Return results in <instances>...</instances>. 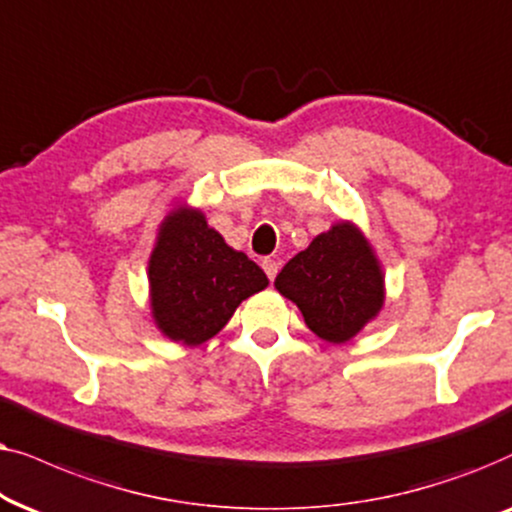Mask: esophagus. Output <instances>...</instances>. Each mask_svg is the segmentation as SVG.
Masks as SVG:
<instances>
[{
  "instance_id": "esophagus-1",
  "label": "esophagus",
  "mask_w": 512,
  "mask_h": 512,
  "mask_svg": "<svg viewBox=\"0 0 512 512\" xmlns=\"http://www.w3.org/2000/svg\"><path fill=\"white\" fill-rule=\"evenodd\" d=\"M262 269L267 271L269 281H274L276 274H278V262L274 260V257H264V260H262Z\"/></svg>"
}]
</instances>
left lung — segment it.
Returning <instances> with one entry per match:
<instances>
[{
  "label": "left lung",
  "instance_id": "1",
  "mask_svg": "<svg viewBox=\"0 0 512 512\" xmlns=\"http://www.w3.org/2000/svg\"><path fill=\"white\" fill-rule=\"evenodd\" d=\"M276 290L297 304L313 335L346 344L384 309V269L363 229L339 220L297 252L276 276Z\"/></svg>",
  "mask_w": 512,
  "mask_h": 512
}]
</instances>
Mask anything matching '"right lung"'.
I'll list each match as a JSON object with an SVG mask.
<instances>
[{
  "mask_svg": "<svg viewBox=\"0 0 512 512\" xmlns=\"http://www.w3.org/2000/svg\"><path fill=\"white\" fill-rule=\"evenodd\" d=\"M147 278L154 325L182 346L213 339L243 299L269 285L245 252L231 248L210 227L201 208L182 201L156 229Z\"/></svg>",
  "mask_w": 512,
  "mask_h": 512,
  "instance_id": "right-lung-1",
  "label": "right lung"
}]
</instances>
